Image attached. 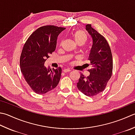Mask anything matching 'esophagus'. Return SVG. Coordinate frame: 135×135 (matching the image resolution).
<instances>
[{"mask_svg":"<svg viewBox=\"0 0 135 135\" xmlns=\"http://www.w3.org/2000/svg\"><path fill=\"white\" fill-rule=\"evenodd\" d=\"M70 70H68V69H64L63 70V72L64 73H68V72H70Z\"/></svg>","mask_w":135,"mask_h":135,"instance_id":"obj_1","label":"esophagus"}]
</instances>
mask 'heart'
<instances>
[{"label":"heart","instance_id":"b5f03b06","mask_svg":"<svg viewBox=\"0 0 135 135\" xmlns=\"http://www.w3.org/2000/svg\"><path fill=\"white\" fill-rule=\"evenodd\" d=\"M72 38L76 44L80 43L83 44L87 40V35L84 31L78 30L72 34Z\"/></svg>","mask_w":135,"mask_h":135}]
</instances>
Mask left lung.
Instances as JSON below:
<instances>
[{
    "label": "left lung",
    "mask_w": 135,
    "mask_h": 135,
    "mask_svg": "<svg viewBox=\"0 0 135 135\" xmlns=\"http://www.w3.org/2000/svg\"><path fill=\"white\" fill-rule=\"evenodd\" d=\"M86 30L92 38L88 58L92 68L88 70L90 73L89 76L80 75L76 86L84 95L92 97L101 93L106 88L112 76L113 60L109 45L104 37L92 28L91 25H87Z\"/></svg>",
    "instance_id": "obj_1"
}]
</instances>
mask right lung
I'll return each instance as SVG.
<instances>
[{
  "instance_id": "obj_1",
  "label": "right lung",
  "mask_w": 135,
  "mask_h": 135,
  "mask_svg": "<svg viewBox=\"0 0 135 135\" xmlns=\"http://www.w3.org/2000/svg\"><path fill=\"white\" fill-rule=\"evenodd\" d=\"M65 27L47 25L31 34L24 45L20 58V70L26 81L36 94H44L59 83L61 68L44 67V62L56 48L58 36Z\"/></svg>"
}]
</instances>
